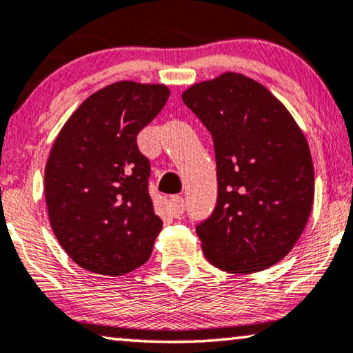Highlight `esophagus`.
<instances>
[{
    "label": "esophagus",
    "instance_id": "34e87169",
    "mask_svg": "<svg viewBox=\"0 0 353 353\" xmlns=\"http://www.w3.org/2000/svg\"><path fill=\"white\" fill-rule=\"evenodd\" d=\"M170 210L173 216H181L185 212V199L181 196H172L170 197Z\"/></svg>",
    "mask_w": 353,
    "mask_h": 353
}]
</instances>
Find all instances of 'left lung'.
I'll return each instance as SVG.
<instances>
[{
  "label": "left lung",
  "mask_w": 353,
  "mask_h": 353,
  "mask_svg": "<svg viewBox=\"0 0 353 353\" xmlns=\"http://www.w3.org/2000/svg\"><path fill=\"white\" fill-rule=\"evenodd\" d=\"M181 98L214 139L216 205L196 226L205 259L228 273L262 272L291 252L310 216L307 139L263 85L234 72Z\"/></svg>",
  "instance_id": "left-lung-1"
}]
</instances>
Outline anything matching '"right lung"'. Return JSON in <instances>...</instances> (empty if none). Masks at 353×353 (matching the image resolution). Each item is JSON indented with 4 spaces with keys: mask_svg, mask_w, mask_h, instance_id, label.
Listing matches in <instances>:
<instances>
[{
    "mask_svg": "<svg viewBox=\"0 0 353 353\" xmlns=\"http://www.w3.org/2000/svg\"><path fill=\"white\" fill-rule=\"evenodd\" d=\"M168 96L163 85L105 86L80 104L52 144L48 215L62 249L88 272L120 276L151 257L162 220L149 196L151 163L137 137Z\"/></svg>",
    "mask_w": 353,
    "mask_h": 353,
    "instance_id": "right-lung-1",
    "label": "right lung"
}]
</instances>
